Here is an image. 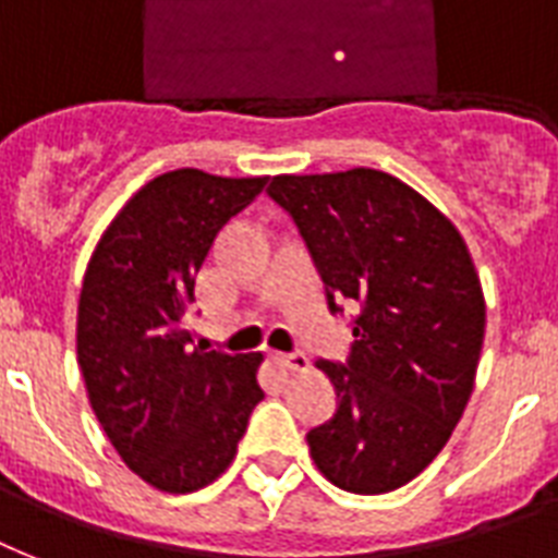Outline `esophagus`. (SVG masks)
<instances>
[{
	"label": "esophagus",
	"mask_w": 558,
	"mask_h": 558,
	"mask_svg": "<svg viewBox=\"0 0 558 558\" xmlns=\"http://www.w3.org/2000/svg\"><path fill=\"white\" fill-rule=\"evenodd\" d=\"M275 362H278L283 371H306V365H310V359L301 353V350H295V353H275Z\"/></svg>",
	"instance_id": "1"
}]
</instances>
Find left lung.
<instances>
[{
	"mask_svg": "<svg viewBox=\"0 0 558 558\" xmlns=\"http://www.w3.org/2000/svg\"><path fill=\"white\" fill-rule=\"evenodd\" d=\"M269 196L295 219L330 313L359 304L348 362H315L339 408L306 434L310 454L339 489H399L440 454L475 388V263L449 217L381 170L275 177Z\"/></svg>",
	"mask_w": 558,
	"mask_h": 558,
	"instance_id": "obj_1",
	"label": "left lung"
}]
</instances>
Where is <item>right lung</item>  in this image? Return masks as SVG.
<instances>
[{
    "label": "right lung",
    "mask_w": 558,
    "mask_h": 558,
    "mask_svg": "<svg viewBox=\"0 0 558 558\" xmlns=\"http://www.w3.org/2000/svg\"><path fill=\"white\" fill-rule=\"evenodd\" d=\"M269 177L182 168L135 193L100 236L77 304V365L100 428L161 493L217 481L263 399V353L193 348L196 275L219 228Z\"/></svg>",
    "instance_id": "right-lung-1"
}]
</instances>
